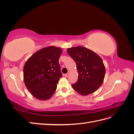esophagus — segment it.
<instances>
[{"instance_id":"1","label":"esophagus","mask_w":134,"mask_h":134,"mask_svg":"<svg viewBox=\"0 0 134 134\" xmlns=\"http://www.w3.org/2000/svg\"><path fill=\"white\" fill-rule=\"evenodd\" d=\"M69 75V72H68V73H66V74H64V76L66 77V78H67V77H68V76Z\"/></svg>"}]
</instances>
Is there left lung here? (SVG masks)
I'll return each instance as SVG.
<instances>
[{"label":"left lung","mask_w":134,"mask_h":134,"mask_svg":"<svg viewBox=\"0 0 134 134\" xmlns=\"http://www.w3.org/2000/svg\"><path fill=\"white\" fill-rule=\"evenodd\" d=\"M68 54L76 64L78 71L77 82L72 88L83 96L96 91L103 83L106 69L103 61L96 52L82 46L67 49Z\"/></svg>","instance_id":"obj_1"}]
</instances>
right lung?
<instances>
[{
  "mask_svg": "<svg viewBox=\"0 0 134 134\" xmlns=\"http://www.w3.org/2000/svg\"><path fill=\"white\" fill-rule=\"evenodd\" d=\"M62 49L48 46L36 52L27 60L23 68L25 85L31 94L44 100L54 94L59 80L62 77L59 59Z\"/></svg>",
  "mask_w": 134,
  "mask_h": 134,
  "instance_id": "obj_1",
  "label": "right lung"
}]
</instances>
